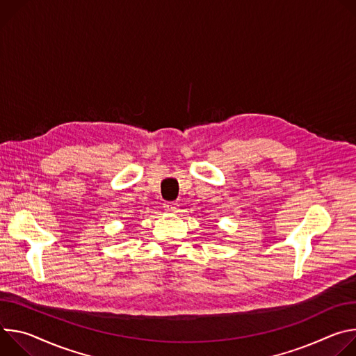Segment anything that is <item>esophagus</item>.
Returning <instances> with one entry per match:
<instances>
[{"mask_svg": "<svg viewBox=\"0 0 356 356\" xmlns=\"http://www.w3.org/2000/svg\"><path fill=\"white\" fill-rule=\"evenodd\" d=\"M178 208H179V205L177 202H167V204H164V209L167 212H177Z\"/></svg>", "mask_w": 356, "mask_h": 356, "instance_id": "obj_1", "label": "esophagus"}]
</instances>
